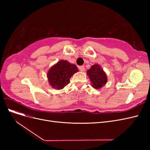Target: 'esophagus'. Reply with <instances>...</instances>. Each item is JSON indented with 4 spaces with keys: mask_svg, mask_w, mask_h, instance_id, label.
I'll use <instances>...</instances> for the list:
<instances>
[{
    "mask_svg": "<svg viewBox=\"0 0 150 150\" xmlns=\"http://www.w3.org/2000/svg\"><path fill=\"white\" fill-rule=\"evenodd\" d=\"M79 69L80 70V71L83 72V71H84V69H85V67H84V66H79Z\"/></svg>",
    "mask_w": 150,
    "mask_h": 150,
    "instance_id": "34e87169",
    "label": "esophagus"
}]
</instances>
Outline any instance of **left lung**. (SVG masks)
Instances as JSON below:
<instances>
[{"instance_id": "8db88e82", "label": "left lung", "mask_w": 150, "mask_h": 150, "mask_svg": "<svg viewBox=\"0 0 150 150\" xmlns=\"http://www.w3.org/2000/svg\"><path fill=\"white\" fill-rule=\"evenodd\" d=\"M87 74L89 76L92 86L95 89L101 88L107 83L106 73L98 64L92 66L87 71Z\"/></svg>"}]
</instances>
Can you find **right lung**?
<instances>
[{
    "label": "right lung",
    "mask_w": 150,
    "mask_h": 150,
    "mask_svg": "<svg viewBox=\"0 0 150 150\" xmlns=\"http://www.w3.org/2000/svg\"><path fill=\"white\" fill-rule=\"evenodd\" d=\"M78 71V67L75 64L61 60L48 71L49 82L52 88L61 89L69 83L71 77Z\"/></svg>",
    "instance_id": "add662e5"
}]
</instances>
